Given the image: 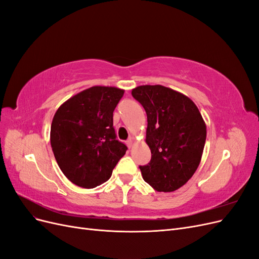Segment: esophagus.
Listing matches in <instances>:
<instances>
[{
    "instance_id": "esophagus-1",
    "label": "esophagus",
    "mask_w": 259,
    "mask_h": 259,
    "mask_svg": "<svg viewBox=\"0 0 259 259\" xmlns=\"http://www.w3.org/2000/svg\"><path fill=\"white\" fill-rule=\"evenodd\" d=\"M126 145L128 148H132V146H133V138L132 137L126 140Z\"/></svg>"
}]
</instances>
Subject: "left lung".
Masks as SVG:
<instances>
[{
    "label": "left lung",
    "mask_w": 259,
    "mask_h": 259,
    "mask_svg": "<svg viewBox=\"0 0 259 259\" xmlns=\"http://www.w3.org/2000/svg\"><path fill=\"white\" fill-rule=\"evenodd\" d=\"M132 95L147 113L146 143L151 160L139 166L143 178L156 191H175L199 166L206 139L205 122L190 98L165 86L142 85Z\"/></svg>",
    "instance_id": "8db88e82"
}]
</instances>
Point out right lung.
<instances>
[{"label":"right lung","mask_w":259,"mask_h":259,"mask_svg":"<svg viewBox=\"0 0 259 259\" xmlns=\"http://www.w3.org/2000/svg\"><path fill=\"white\" fill-rule=\"evenodd\" d=\"M123 94L116 88L93 86L55 113L52 149L61 171L74 185L91 189L104 184L126 152L113 127V111Z\"/></svg>","instance_id":"obj_1"}]
</instances>
